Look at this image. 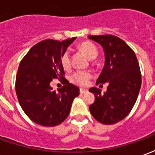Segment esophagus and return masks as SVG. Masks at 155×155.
I'll use <instances>...</instances> for the list:
<instances>
[{
    "mask_svg": "<svg viewBox=\"0 0 155 155\" xmlns=\"http://www.w3.org/2000/svg\"><path fill=\"white\" fill-rule=\"evenodd\" d=\"M80 92H81V94H85V93H87L88 91L87 90H85V89H81V90H80Z\"/></svg>",
    "mask_w": 155,
    "mask_h": 155,
    "instance_id": "obj_1",
    "label": "esophagus"
}]
</instances>
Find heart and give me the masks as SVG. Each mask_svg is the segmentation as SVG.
Returning a JSON list of instances; mask_svg holds the SVG:
<instances>
[{"label":"heart","instance_id":"1","mask_svg":"<svg viewBox=\"0 0 155 155\" xmlns=\"http://www.w3.org/2000/svg\"><path fill=\"white\" fill-rule=\"evenodd\" d=\"M81 51L84 53L89 59L93 60L97 56L98 50L97 47L93 43L90 41H84L80 45ZM62 66L64 70H69L71 66V53L70 51H66L62 54L61 59ZM92 77V74L90 71H78L74 72L71 76V81L74 84L80 86H85L89 84L90 80Z\"/></svg>","mask_w":155,"mask_h":155}]
</instances>
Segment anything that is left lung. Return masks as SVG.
Listing matches in <instances>:
<instances>
[{"label": "left lung", "mask_w": 155, "mask_h": 155, "mask_svg": "<svg viewBox=\"0 0 155 155\" xmlns=\"http://www.w3.org/2000/svg\"><path fill=\"white\" fill-rule=\"evenodd\" d=\"M89 38L102 45L105 56L96 84H109L104 94L96 87L89 90L95 96L90 111L100 123L113 124L130 114L136 102L141 87L139 62L133 50L115 35H89Z\"/></svg>", "instance_id": "left-lung-1"}]
</instances>
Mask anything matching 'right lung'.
I'll return each instance as SVG.
<instances>
[{"mask_svg": "<svg viewBox=\"0 0 155 155\" xmlns=\"http://www.w3.org/2000/svg\"><path fill=\"white\" fill-rule=\"evenodd\" d=\"M75 37L59 41L45 40L35 45L22 59L15 79V92L22 110L35 123L55 126L70 114L80 89L64 77L61 59ZM60 78L65 85L53 91L49 83Z\"/></svg>", "mask_w": 155, "mask_h": 155, "instance_id": "obj_1", "label": "right lung"}]
</instances>
